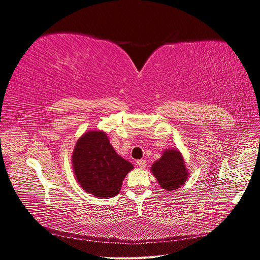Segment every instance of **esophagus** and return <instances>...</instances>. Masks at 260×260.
<instances>
[{
  "instance_id": "34e87169",
  "label": "esophagus",
  "mask_w": 260,
  "mask_h": 260,
  "mask_svg": "<svg viewBox=\"0 0 260 260\" xmlns=\"http://www.w3.org/2000/svg\"><path fill=\"white\" fill-rule=\"evenodd\" d=\"M137 165H138V167H140V168H145L146 167V160L140 159V160L137 161Z\"/></svg>"
}]
</instances>
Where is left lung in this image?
Wrapping results in <instances>:
<instances>
[{"label":"left lung","instance_id":"obj_1","mask_svg":"<svg viewBox=\"0 0 260 260\" xmlns=\"http://www.w3.org/2000/svg\"><path fill=\"white\" fill-rule=\"evenodd\" d=\"M151 172L164 190L169 192L184 185L188 178L184 157L177 148L165 149L160 158L152 165Z\"/></svg>","mask_w":260,"mask_h":260}]
</instances>
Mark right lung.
<instances>
[{"label": "right lung", "instance_id": "obj_1", "mask_svg": "<svg viewBox=\"0 0 260 260\" xmlns=\"http://www.w3.org/2000/svg\"><path fill=\"white\" fill-rule=\"evenodd\" d=\"M72 164L78 183L99 199L119 193L133 165L118 155L103 130H89L77 140Z\"/></svg>", "mask_w": 260, "mask_h": 260}]
</instances>
